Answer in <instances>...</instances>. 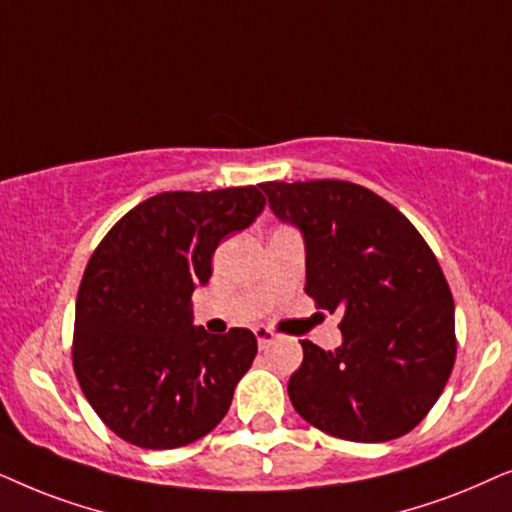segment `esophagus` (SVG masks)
I'll use <instances>...</instances> for the list:
<instances>
[{
	"label": "esophagus",
	"instance_id": "esophagus-1",
	"mask_svg": "<svg viewBox=\"0 0 512 512\" xmlns=\"http://www.w3.org/2000/svg\"><path fill=\"white\" fill-rule=\"evenodd\" d=\"M255 337H257V344H260V349H267V346L274 342L276 339V332L269 330V327H255Z\"/></svg>",
	"mask_w": 512,
	"mask_h": 512
}]
</instances>
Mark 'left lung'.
<instances>
[{
    "instance_id": "1",
    "label": "left lung",
    "mask_w": 512,
    "mask_h": 512,
    "mask_svg": "<svg viewBox=\"0 0 512 512\" xmlns=\"http://www.w3.org/2000/svg\"><path fill=\"white\" fill-rule=\"evenodd\" d=\"M269 208L304 236L306 295L342 313V346L302 339L288 381L297 414L323 433L386 442L440 398L456 358L454 299L414 224L344 180L264 182Z\"/></svg>"
}]
</instances>
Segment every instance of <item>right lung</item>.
Listing matches in <instances>:
<instances>
[{"mask_svg": "<svg viewBox=\"0 0 512 512\" xmlns=\"http://www.w3.org/2000/svg\"><path fill=\"white\" fill-rule=\"evenodd\" d=\"M264 210L257 187L163 192L121 217L86 264L74 313L79 386L109 431L142 449L203 438L257 356L245 327L194 325L192 292L224 236Z\"/></svg>", "mask_w": 512, "mask_h": 512, "instance_id": "obj_1", "label": "right lung"}]
</instances>
